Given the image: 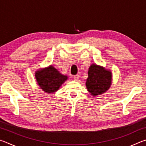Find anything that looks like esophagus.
I'll use <instances>...</instances> for the list:
<instances>
[{
    "label": "esophagus",
    "mask_w": 146,
    "mask_h": 146,
    "mask_svg": "<svg viewBox=\"0 0 146 146\" xmlns=\"http://www.w3.org/2000/svg\"><path fill=\"white\" fill-rule=\"evenodd\" d=\"M73 79L75 80V81H77L78 79H79V75H74L73 76Z\"/></svg>",
    "instance_id": "obj_1"
}]
</instances>
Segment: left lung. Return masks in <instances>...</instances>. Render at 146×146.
Wrapping results in <instances>:
<instances>
[{
  "instance_id": "obj_1",
  "label": "left lung",
  "mask_w": 146,
  "mask_h": 146,
  "mask_svg": "<svg viewBox=\"0 0 146 146\" xmlns=\"http://www.w3.org/2000/svg\"><path fill=\"white\" fill-rule=\"evenodd\" d=\"M111 78V71L96 64H92L89 68L86 87L93 96L101 95L110 88Z\"/></svg>"
}]
</instances>
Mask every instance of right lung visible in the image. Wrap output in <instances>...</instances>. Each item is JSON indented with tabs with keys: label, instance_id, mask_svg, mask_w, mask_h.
<instances>
[{
	"label": "right lung",
	"instance_id": "right-lung-1",
	"mask_svg": "<svg viewBox=\"0 0 146 146\" xmlns=\"http://www.w3.org/2000/svg\"><path fill=\"white\" fill-rule=\"evenodd\" d=\"M35 77L42 90L46 93H52L57 91L60 86L68 79L52 66L44 70L36 71Z\"/></svg>",
	"mask_w": 146,
	"mask_h": 146
}]
</instances>
